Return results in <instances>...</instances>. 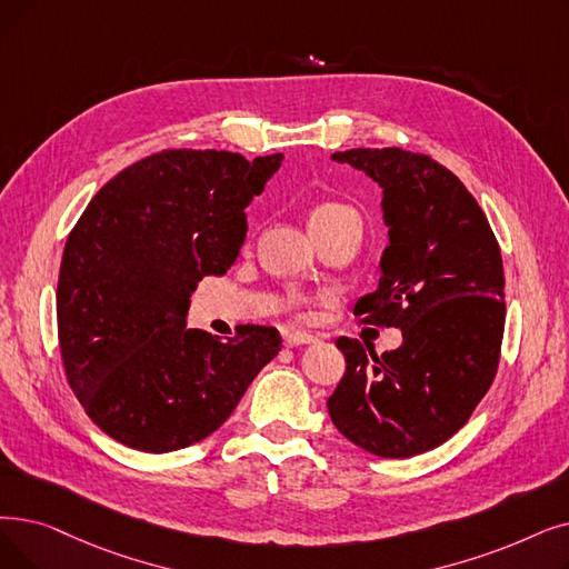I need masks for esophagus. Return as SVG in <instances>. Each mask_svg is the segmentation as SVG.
<instances>
[{"mask_svg": "<svg viewBox=\"0 0 569 569\" xmlns=\"http://www.w3.org/2000/svg\"><path fill=\"white\" fill-rule=\"evenodd\" d=\"M313 341V337L309 335V332H302V330H292V332H286V337H283V343L286 346H302V343H311Z\"/></svg>", "mask_w": 569, "mask_h": 569, "instance_id": "esophagus-1", "label": "esophagus"}]
</instances>
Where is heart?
<instances>
[{"instance_id": "obj_1", "label": "heart", "mask_w": 569, "mask_h": 569, "mask_svg": "<svg viewBox=\"0 0 569 569\" xmlns=\"http://www.w3.org/2000/svg\"><path fill=\"white\" fill-rule=\"evenodd\" d=\"M356 216V211L346 204L339 202H326V204H318L311 216H309V226H320V223H335L339 218H351ZM358 218V216H356Z\"/></svg>"}]
</instances>
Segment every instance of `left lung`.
Listing matches in <instances>:
<instances>
[{"mask_svg": "<svg viewBox=\"0 0 569 569\" xmlns=\"http://www.w3.org/2000/svg\"><path fill=\"white\" fill-rule=\"evenodd\" d=\"M383 190L388 246L362 323L400 328L402 346L377 356L339 337L346 375L328 398L337 430L381 458H411L453 437L498 372L505 269L488 218L460 179L423 153L351 148L335 153Z\"/></svg>", "mask_w": 569, "mask_h": 569, "instance_id": "left-lung-1", "label": "left lung"}]
</instances>
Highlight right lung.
I'll list each match as a JSON object with an SVG mask.
<instances>
[{
  "label": "right lung",
  "instance_id": "add662e5",
  "mask_svg": "<svg viewBox=\"0 0 569 569\" xmlns=\"http://www.w3.org/2000/svg\"><path fill=\"white\" fill-rule=\"evenodd\" d=\"M283 156L160 151L116 174L67 237L58 339L67 381L92 423L146 453H169L223 426L281 351L277 328L220 341L188 330L190 295L226 274L246 207Z\"/></svg>",
  "mask_w": 569,
  "mask_h": 569
}]
</instances>
